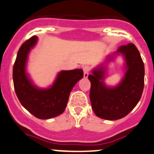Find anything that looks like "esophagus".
<instances>
[{
	"label": "esophagus",
	"instance_id": "34e87169",
	"mask_svg": "<svg viewBox=\"0 0 154 154\" xmlns=\"http://www.w3.org/2000/svg\"><path fill=\"white\" fill-rule=\"evenodd\" d=\"M83 77L84 78H87L88 76V72H89V67L88 66H84L83 68Z\"/></svg>",
	"mask_w": 154,
	"mask_h": 154
}]
</instances>
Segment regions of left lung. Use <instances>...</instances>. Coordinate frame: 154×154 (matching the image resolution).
I'll return each mask as SVG.
<instances>
[{"label": "left lung", "instance_id": "8db88e82", "mask_svg": "<svg viewBox=\"0 0 154 154\" xmlns=\"http://www.w3.org/2000/svg\"><path fill=\"white\" fill-rule=\"evenodd\" d=\"M125 57L127 72L116 88L103 84V67L89 74V97L93 111L99 118L118 120L125 117L136 106L142 97L144 84V66L139 50L133 43L121 46L117 51Z\"/></svg>", "mask_w": 154, "mask_h": 154}]
</instances>
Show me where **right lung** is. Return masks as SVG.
Instances as JSON below:
<instances>
[{
  "mask_svg": "<svg viewBox=\"0 0 154 154\" xmlns=\"http://www.w3.org/2000/svg\"><path fill=\"white\" fill-rule=\"evenodd\" d=\"M36 41L37 37L33 35L18 50L12 71L14 88L20 103L26 109L38 119H48L64 112L70 92L77 81L83 78V72L81 69L63 71L51 88H37L25 73L27 54Z\"/></svg>",
  "mask_w": 154,
  "mask_h": 154,
  "instance_id": "1",
  "label": "right lung"
}]
</instances>
